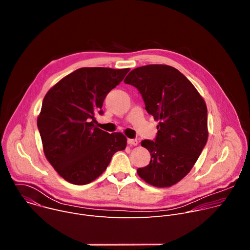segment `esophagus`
<instances>
[{
  "instance_id": "34e87169",
  "label": "esophagus",
  "mask_w": 250,
  "mask_h": 250,
  "mask_svg": "<svg viewBox=\"0 0 250 250\" xmlns=\"http://www.w3.org/2000/svg\"><path fill=\"white\" fill-rule=\"evenodd\" d=\"M127 144H128L129 146H137V139L128 138V139H127Z\"/></svg>"
}]
</instances>
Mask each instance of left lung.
Masks as SVG:
<instances>
[{"label": "left lung", "mask_w": 250, "mask_h": 250, "mask_svg": "<svg viewBox=\"0 0 250 250\" xmlns=\"http://www.w3.org/2000/svg\"><path fill=\"white\" fill-rule=\"evenodd\" d=\"M124 82L138 90L147 113L159 121L154 140L141 141L151 159L137 174L152 186L170 187L190 172L207 144L206 103L180 71L168 65L135 68Z\"/></svg>", "instance_id": "1"}]
</instances>
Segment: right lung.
Returning a JSON list of instances; mask_svg holds the SVG:
<instances>
[{
	"label": "right lung",
	"mask_w": 250,
	"mask_h": 250,
	"mask_svg": "<svg viewBox=\"0 0 250 250\" xmlns=\"http://www.w3.org/2000/svg\"><path fill=\"white\" fill-rule=\"evenodd\" d=\"M129 69L85 67L75 70L45 95L38 127L45 157L69 183L85 185L98 178L113 155L126 146L121 132L97 127L95 114L103 115L105 96Z\"/></svg>",
	"instance_id": "right-lung-1"
}]
</instances>
